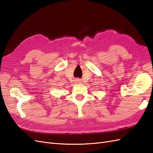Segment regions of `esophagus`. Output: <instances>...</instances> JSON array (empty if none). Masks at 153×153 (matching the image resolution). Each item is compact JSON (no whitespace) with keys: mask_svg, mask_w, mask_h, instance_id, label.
<instances>
[{"mask_svg":"<svg viewBox=\"0 0 153 153\" xmlns=\"http://www.w3.org/2000/svg\"><path fill=\"white\" fill-rule=\"evenodd\" d=\"M82 82L80 80V79H79V78H76V79L75 80V83H76V84H80Z\"/></svg>","mask_w":153,"mask_h":153,"instance_id":"1","label":"esophagus"}]
</instances>
